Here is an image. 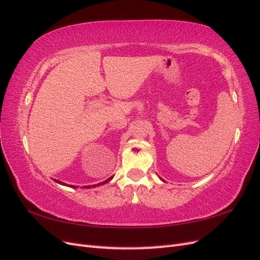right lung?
Instances as JSON below:
<instances>
[{
  "label": "right lung",
  "mask_w": 260,
  "mask_h": 260,
  "mask_svg": "<svg viewBox=\"0 0 260 260\" xmlns=\"http://www.w3.org/2000/svg\"><path fill=\"white\" fill-rule=\"evenodd\" d=\"M112 178H113V177H111V178H108L107 180H105V181H104V182H102V183H99V184H94V185H93V187H95V186H99V185H101V184H104V183H107V182H108V181H111V180H112ZM55 181H56V182H57V183H60V181H58V180H55ZM61 184H64V183H61ZM64 185H65V184H64ZM74 187H76V186H74ZM84 187H85V188H90V187H91V185H86V186H84Z\"/></svg>",
  "instance_id": "right-lung-1"
}]
</instances>
